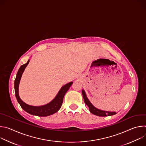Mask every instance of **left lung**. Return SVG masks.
<instances>
[{
    "mask_svg": "<svg viewBox=\"0 0 146 146\" xmlns=\"http://www.w3.org/2000/svg\"><path fill=\"white\" fill-rule=\"evenodd\" d=\"M82 94L83 98H84L85 103L89 108L90 111L92 114L98 115V116H100V117L110 116V115H114L116 114V112H115V111H105V110H102L97 109L92 105V104L91 103V102L89 100V99H88V98L87 96L86 92L84 90H82Z\"/></svg>",
    "mask_w": 146,
    "mask_h": 146,
    "instance_id": "left-lung-1",
    "label": "left lung"
}]
</instances>
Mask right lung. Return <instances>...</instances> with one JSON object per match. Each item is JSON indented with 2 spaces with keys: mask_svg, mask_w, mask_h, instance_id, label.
<instances>
[{
  "mask_svg": "<svg viewBox=\"0 0 146 146\" xmlns=\"http://www.w3.org/2000/svg\"><path fill=\"white\" fill-rule=\"evenodd\" d=\"M29 59L28 60L27 63L21 66L17 73L16 78L14 81V90H15V95L17 98V100L18 103L21 106L22 109L27 111V113L33 115H37L39 117H46L50 115H52L55 113H56L61 108L63 102L64 97L66 93V92L69 90V88L73 84V81H71L68 84L62 86L59 92H58L56 96L50 102L46 104V105L39 106H35L29 105L28 104L25 103L21 99L19 96V82L21 78L22 75L26 68L28 66Z\"/></svg>",
  "mask_w": 146,
  "mask_h": 146,
  "instance_id": "right-lung-1",
  "label": "right lung"
}]
</instances>
